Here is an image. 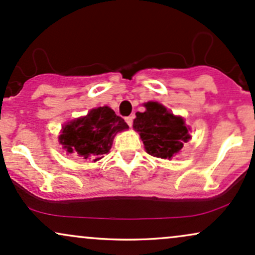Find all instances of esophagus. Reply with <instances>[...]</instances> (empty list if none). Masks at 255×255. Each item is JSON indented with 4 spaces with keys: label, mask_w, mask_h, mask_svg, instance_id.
I'll return each instance as SVG.
<instances>
[{
    "label": "esophagus",
    "mask_w": 255,
    "mask_h": 255,
    "mask_svg": "<svg viewBox=\"0 0 255 255\" xmlns=\"http://www.w3.org/2000/svg\"><path fill=\"white\" fill-rule=\"evenodd\" d=\"M125 122L128 123V127H132V123H133V116H128L125 118Z\"/></svg>",
    "instance_id": "esophagus-1"
}]
</instances>
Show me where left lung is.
I'll return each mask as SVG.
<instances>
[{
	"label": "left lung",
	"mask_w": 255,
	"mask_h": 255,
	"mask_svg": "<svg viewBox=\"0 0 255 255\" xmlns=\"http://www.w3.org/2000/svg\"><path fill=\"white\" fill-rule=\"evenodd\" d=\"M144 107V112L136 113L134 131L139 133L149 155L170 160L191 138L190 128L182 117L174 116L156 101H148Z\"/></svg>",
	"instance_id": "8db88e82"
}]
</instances>
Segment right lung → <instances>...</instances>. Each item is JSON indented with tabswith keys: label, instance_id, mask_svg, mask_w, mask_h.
<instances>
[{
	"label": "right lung",
	"instance_id": "add662e5",
	"mask_svg": "<svg viewBox=\"0 0 255 255\" xmlns=\"http://www.w3.org/2000/svg\"><path fill=\"white\" fill-rule=\"evenodd\" d=\"M128 125L109 106L93 109L85 117L74 119L62 128L59 143L68 154L99 161L110 151L118 132Z\"/></svg>",
	"mask_w": 255,
	"mask_h": 255
}]
</instances>
